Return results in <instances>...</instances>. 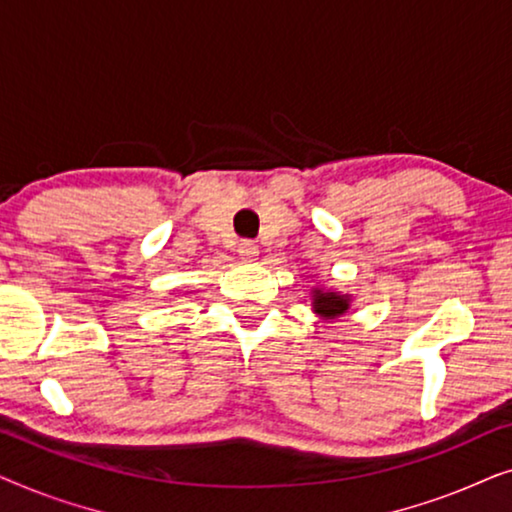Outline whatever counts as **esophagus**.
<instances>
[{"mask_svg":"<svg viewBox=\"0 0 512 512\" xmlns=\"http://www.w3.org/2000/svg\"><path fill=\"white\" fill-rule=\"evenodd\" d=\"M237 254H240L244 261H254V258L258 256V247L254 240H242L240 244H237Z\"/></svg>","mask_w":512,"mask_h":512,"instance_id":"obj_1","label":"esophagus"}]
</instances>
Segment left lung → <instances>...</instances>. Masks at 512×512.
Instances as JSON below:
<instances>
[{
  "mask_svg": "<svg viewBox=\"0 0 512 512\" xmlns=\"http://www.w3.org/2000/svg\"><path fill=\"white\" fill-rule=\"evenodd\" d=\"M349 307L345 296H338V293H314V312L324 314V317H340Z\"/></svg>",
  "mask_w": 512,
  "mask_h": 512,
  "instance_id": "obj_1",
  "label": "left lung"
}]
</instances>
